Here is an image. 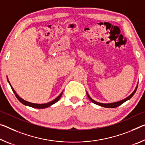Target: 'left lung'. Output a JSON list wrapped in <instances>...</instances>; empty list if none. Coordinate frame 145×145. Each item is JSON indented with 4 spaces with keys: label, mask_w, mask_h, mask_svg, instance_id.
I'll list each match as a JSON object with an SVG mask.
<instances>
[{
    "label": "left lung",
    "mask_w": 145,
    "mask_h": 145,
    "mask_svg": "<svg viewBox=\"0 0 145 145\" xmlns=\"http://www.w3.org/2000/svg\"><path fill=\"white\" fill-rule=\"evenodd\" d=\"M137 85H138V83H137V86H136V87H135V89L134 90V91H133V92H132V93H131L129 96H128L127 97H126V98L124 99L119 101H118V102L110 103H99V102H97V101H94V100L93 99H91L90 96L89 95V94H88V92H87V91H86V94H87V95H88L89 99L93 103H94V104L97 105H99V106H102V107L110 108H116V107L119 106H120L121 105H122L123 103H124L125 101H126L129 100L130 98H132V97L133 95H134V93H135V91H136V90H137Z\"/></svg>",
    "instance_id": "1"
}]
</instances>
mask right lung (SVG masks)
<instances>
[{
  "label": "right lung",
  "instance_id": "obj_1",
  "mask_svg": "<svg viewBox=\"0 0 145 145\" xmlns=\"http://www.w3.org/2000/svg\"><path fill=\"white\" fill-rule=\"evenodd\" d=\"M7 79H8V83L10 84L11 88V89H12V90H13V93H15L16 97H17V98L18 99V100H19L20 103H22L23 105H26V106H30V107H32V108H34L42 109V108H48V107L50 106H52V105L55 104V103L58 101L59 100V99L61 98L62 94H63V91H62L60 95H59V96H57V97L56 99H54L53 101H50V102H49V103H44V104H37V103H30V102L26 101H25L24 99H22L21 97H20L18 95V94H17V93H16V91H15V89H13L12 86H11V85L10 82V81H9V80H8V77H7Z\"/></svg>",
  "mask_w": 145,
  "mask_h": 145
}]
</instances>
